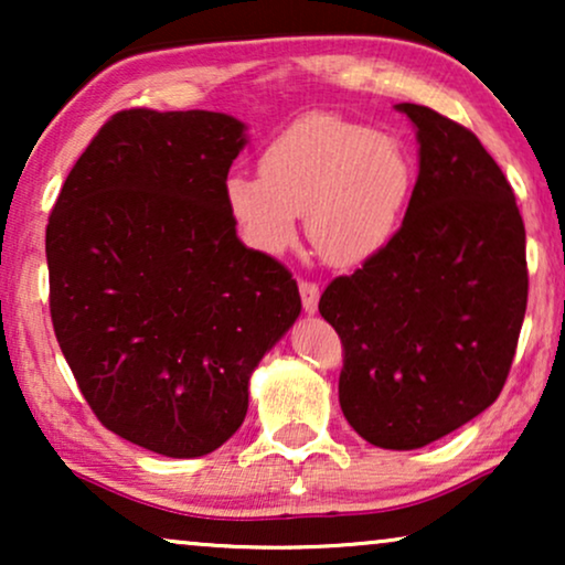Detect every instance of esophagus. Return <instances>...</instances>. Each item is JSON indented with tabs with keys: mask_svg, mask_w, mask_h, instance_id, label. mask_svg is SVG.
<instances>
[{
	"mask_svg": "<svg viewBox=\"0 0 565 565\" xmlns=\"http://www.w3.org/2000/svg\"><path fill=\"white\" fill-rule=\"evenodd\" d=\"M319 285L316 282H300V300H303V311L308 316H313L319 311Z\"/></svg>",
	"mask_w": 565,
	"mask_h": 565,
	"instance_id": "1",
	"label": "esophagus"
}]
</instances>
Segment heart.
I'll list each match as a JSON object with an SVG mask.
<instances>
[{
	"label": "heart",
	"instance_id": "heart-1",
	"mask_svg": "<svg viewBox=\"0 0 565 565\" xmlns=\"http://www.w3.org/2000/svg\"><path fill=\"white\" fill-rule=\"evenodd\" d=\"M414 164L393 136L334 115H306L259 153V177L231 174L226 211L252 249L288 252L306 234L331 267H360L398 234Z\"/></svg>",
	"mask_w": 565,
	"mask_h": 565
}]
</instances>
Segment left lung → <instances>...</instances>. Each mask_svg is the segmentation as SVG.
<instances>
[{
    "mask_svg": "<svg viewBox=\"0 0 565 565\" xmlns=\"http://www.w3.org/2000/svg\"><path fill=\"white\" fill-rule=\"evenodd\" d=\"M419 143L404 223L385 249L323 290L344 344L339 406L370 445L416 450L499 398L527 308L514 192L468 128L401 103Z\"/></svg>",
    "mask_w": 565,
    "mask_h": 565,
    "instance_id": "1",
    "label": "left lung"
}]
</instances>
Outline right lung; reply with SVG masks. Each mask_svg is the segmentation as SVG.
I'll return each instance as SVG.
<instances>
[{"label":"right lung","instance_id":"right-lung-1","mask_svg":"<svg viewBox=\"0 0 565 565\" xmlns=\"http://www.w3.org/2000/svg\"><path fill=\"white\" fill-rule=\"evenodd\" d=\"M246 126L122 110L68 172L45 228L51 319L92 412L167 458L242 427L249 377L300 316L280 262L244 246L223 184Z\"/></svg>","mask_w":565,"mask_h":565}]
</instances>
